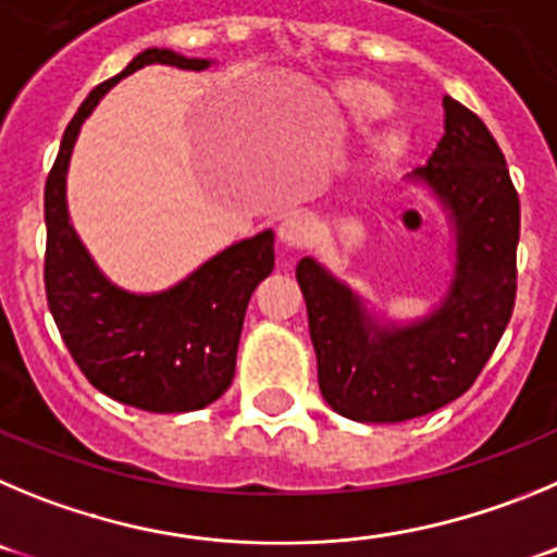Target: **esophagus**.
Wrapping results in <instances>:
<instances>
[{"mask_svg":"<svg viewBox=\"0 0 557 557\" xmlns=\"http://www.w3.org/2000/svg\"><path fill=\"white\" fill-rule=\"evenodd\" d=\"M315 222L308 213H290L283 224H280V242L290 249H302L313 242Z\"/></svg>","mask_w":557,"mask_h":557,"instance_id":"1","label":"esophagus"}]
</instances>
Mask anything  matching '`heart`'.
<instances>
[{
	"label": "heart",
	"instance_id": "heart-1",
	"mask_svg": "<svg viewBox=\"0 0 557 557\" xmlns=\"http://www.w3.org/2000/svg\"><path fill=\"white\" fill-rule=\"evenodd\" d=\"M347 104L355 116L366 119V122H369V119L383 116L385 110L391 108L388 97H385L380 88H374V85H355V88H349Z\"/></svg>",
	"mask_w": 557,
	"mask_h": 557
}]
</instances>
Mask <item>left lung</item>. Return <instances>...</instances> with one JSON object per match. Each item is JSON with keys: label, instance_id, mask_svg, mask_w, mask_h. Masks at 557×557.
<instances>
[{"label": "left lung", "instance_id": "obj_1", "mask_svg": "<svg viewBox=\"0 0 557 557\" xmlns=\"http://www.w3.org/2000/svg\"><path fill=\"white\" fill-rule=\"evenodd\" d=\"M444 135L422 180L453 213L455 274L433 315L408 327H374L347 285L315 260L297 263L308 305L319 388L355 422H408L472 388L497 349L516 302L519 194L505 154L478 113L444 97Z\"/></svg>", "mask_w": 557, "mask_h": 557}]
</instances>
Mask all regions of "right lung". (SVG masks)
<instances>
[{
  "label": "right lung",
  "instance_id": "add662e5",
  "mask_svg": "<svg viewBox=\"0 0 557 557\" xmlns=\"http://www.w3.org/2000/svg\"><path fill=\"white\" fill-rule=\"evenodd\" d=\"M163 66L208 69V60L147 49L116 77L97 85L69 122L44 188L47 302L79 372L94 388L152 413H185L219 399L235 374L249 297L274 269V235L260 233L210 258L191 277L152 297L110 285L85 252L66 210V169L79 124L127 74Z\"/></svg>",
  "mask_w": 557,
  "mask_h": 557
}]
</instances>
